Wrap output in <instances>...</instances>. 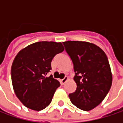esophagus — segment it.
Returning a JSON list of instances; mask_svg holds the SVG:
<instances>
[{"mask_svg":"<svg viewBox=\"0 0 123 123\" xmlns=\"http://www.w3.org/2000/svg\"><path fill=\"white\" fill-rule=\"evenodd\" d=\"M68 78L67 77V76H65L63 79H62V80H61V83L62 85H63L67 80H68Z\"/></svg>","mask_w":123,"mask_h":123,"instance_id":"obj_1","label":"esophagus"}]
</instances>
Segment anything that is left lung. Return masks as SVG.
I'll list each match as a JSON object with an SVG mask.
<instances>
[{
  "instance_id": "obj_1",
  "label": "left lung",
  "mask_w": 123,
  "mask_h": 123,
  "mask_svg": "<svg viewBox=\"0 0 123 123\" xmlns=\"http://www.w3.org/2000/svg\"><path fill=\"white\" fill-rule=\"evenodd\" d=\"M71 58L76 90L69 94L71 103L88 111L98 106L108 93L112 76L107 55L95 44L83 41L62 43Z\"/></svg>"
}]
</instances>
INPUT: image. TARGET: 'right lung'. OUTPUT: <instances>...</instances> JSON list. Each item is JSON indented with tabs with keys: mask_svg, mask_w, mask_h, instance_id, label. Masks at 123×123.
Listing matches in <instances>:
<instances>
[{
	"mask_svg": "<svg viewBox=\"0 0 123 123\" xmlns=\"http://www.w3.org/2000/svg\"><path fill=\"white\" fill-rule=\"evenodd\" d=\"M63 50L61 43L40 41L17 54L11 67L12 84L17 98L25 107L40 111L50 105L61 85L47 74L54 56Z\"/></svg>",
	"mask_w": 123,
	"mask_h": 123,
	"instance_id": "obj_1",
	"label": "right lung"
}]
</instances>
